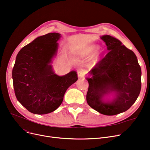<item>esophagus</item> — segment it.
Wrapping results in <instances>:
<instances>
[{"mask_svg":"<svg viewBox=\"0 0 150 150\" xmlns=\"http://www.w3.org/2000/svg\"><path fill=\"white\" fill-rule=\"evenodd\" d=\"M86 73L84 72L83 70H79L78 72V76L79 78H83L85 76Z\"/></svg>","mask_w":150,"mask_h":150,"instance_id":"1","label":"esophagus"}]
</instances>
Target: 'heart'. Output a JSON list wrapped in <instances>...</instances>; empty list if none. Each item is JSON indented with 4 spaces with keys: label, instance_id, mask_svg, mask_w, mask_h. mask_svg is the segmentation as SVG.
Returning <instances> with one entry per match:
<instances>
[{
    "label": "heart",
    "instance_id": "b5f03b06",
    "mask_svg": "<svg viewBox=\"0 0 150 150\" xmlns=\"http://www.w3.org/2000/svg\"><path fill=\"white\" fill-rule=\"evenodd\" d=\"M97 50V47L96 45H89L85 47L82 50V53L84 56H90L93 52H95ZM98 57H96L93 59V62L96 63L98 61Z\"/></svg>",
    "mask_w": 150,
    "mask_h": 150
}]
</instances>
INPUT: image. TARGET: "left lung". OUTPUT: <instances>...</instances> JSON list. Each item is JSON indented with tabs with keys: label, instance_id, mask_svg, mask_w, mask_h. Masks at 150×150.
Masks as SVG:
<instances>
[{
	"label": "left lung",
	"instance_id": "8db88e82",
	"mask_svg": "<svg viewBox=\"0 0 150 150\" xmlns=\"http://www.w3.org/2000/svg\"><path fill=\"white\" fill-rule=\"evenodd\" d=\"M109 52L89 72L88 104L98 112L114 115L127 111L141 89V68L136 54L111 36L101 37ZM114 93L113 99L106 96Z\"/></svg>",
	"mask_w": 150,
	"mask_h": 150
}]
</instances>
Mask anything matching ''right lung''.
Wrapping results in <instances>:
<instances>
[{
  "label": "right lung",
  "instance_id": "obj_1",
  "mask_svg": "<svg viewBox=\"0 0 150 150\" xmlns=\"http://www.w3.org/2000/svg\"><path fill=\"white\" fill-rule=\"evenodd\" d=\"M60 38L58 33L38 37L17 54L12 71L14 93L19 103L33 114H45L56 110L68 88L78 80L75 71L59 76L50 64Z\"/></svg>",
  "mask_w": 150,
  "mask_h": 150
}]
</instances>
